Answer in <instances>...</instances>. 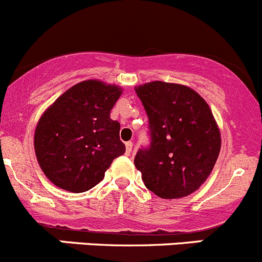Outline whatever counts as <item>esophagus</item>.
<instances>
[{
    "label": "esophagus",
    "mask_w": 262,
    "mask_h": 262,
    "mask_svg": "<svg viewBox=\"0 0 262 262\" xmlns=\"http://www.w3.org/2000/svg\"><path fill=\"white\" fill-rule=\"evenodd\" d=\"M132 142L131 141H128V142H126V154L127 155H130V152L132 151Z\"/></svg>",
    "instance_id": "1"
}]
</instances>
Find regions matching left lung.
<instances>
[{
    "mask_svg": "<svg viewBox=\"0 0 262 262\" xmlns=\"http://www.w3.org/2000/svg\"><path fill=\"white\" fill-rule=\"evenodd\" d=\"M135 92L149 117L151 139L134 160L145 186L162 199L191 195L208 180L222 146L210 107L186 85L151 81Z\"/></svg>",
    "mask_w": 262,
    "mask_h": 262,
    "instance_id": "left-lung-1",
    "label": "left lung"
}]
</instances>
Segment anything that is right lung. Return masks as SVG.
Here are the masks:
<instances>
[{
	"label": "right lung",
	"instance_id": "right-lung-1",
	"mask_svg": "<svg viewBox=\"0 0 262 262\" xmlns=\"http://www.w3.org/2000/svg\"><path fill=\"white\" fill-rule=\"evenodd\" d=\"M122 92L118 85L85 80L44 111L34 149L43 173L57 187L85 192L104 178L115 158L125 154L121 125L111 118Z\"/></svg>",
	"mask_w": 262,
	"mask_h": 262
}]
</instances>
